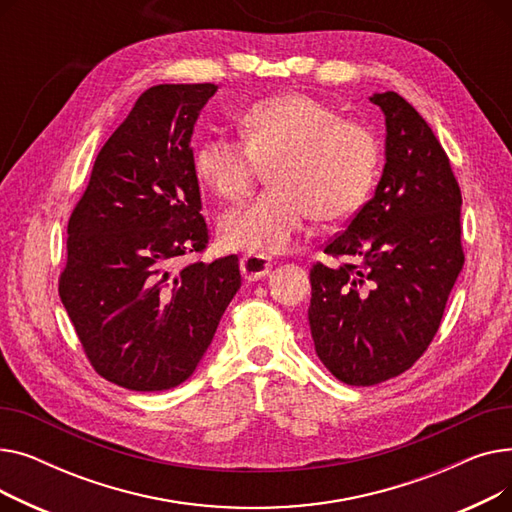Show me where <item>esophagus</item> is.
Segmentation results:
<instances>
[{"label": "esophagus", "instance_id": "esophagus-1", "mask_svg": "<svg viewBox=\"0 0 512 512\" xmlns=\"http://www.w3.org/2000/svg\"><path fill=\"white\" fill-rule=\"evenodd\" d=\"M272 265H274V261L267 255H242L240 257V274L249 282H257L270 274Z\"/></svg>", "mask_w": 512, "mask_h": 512}]
</instances>
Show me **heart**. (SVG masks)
I'll return each mask as SVG.
<instances>
[{
	"instance_id": "b5f03b06",
	"label": "heart",
	"mask_w": 512,
	"mask_h": 512,
	"mask_svg": "<svg viewBox=\"0 0 512 512\" xmlns=\"http://www.w3.org/2000/svg\"><path fill=\"white\" fill-rule=\"evenodd\" d=\"M240 137L242 143L211 134L195 151L199 180L224 201L245 195L259 170L270 166L272 188L220 222L222 245L232 251H286L311 215L321 224L353 215L378 174L373 132L303 93L253 103L240 116Z\"/></svg>"
}]
</instances>
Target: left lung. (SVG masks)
<instances>
[{"label": "left lung", "instance_id": "1", "mask_svg": "<svg viewBox=\"0 0 512 512\" xmlns=\"http://www.w3.org/2000/svg\"><path fill=\"white\" fill-rule=\"evenodd\" d=\"M369 101L386 118L384 172L324 249L353 263L309 274L315 353L348 386L396 378L425 353L465 263L461 188L436 134L394 91Z\"/></svg>", "mask_w": 512, "mask_h": 512}]
</instances>
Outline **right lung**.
I'll use <instances>...</instances> for the list:
<instances>
[{
	"label": "right lung",
	"instance_id": "1",
	"mask_svg": "<svg viewBox=\"0 0 512 512\" xmlns=\"http://www.w3.org/2000/svg\"><path fill=\"white\" fill-rule=\"evenodd\" d=\"M215 91L147 89L101 147L70 215L60 299L95 371L126 390L191 378L240 288L236 255L174 274L209 238L191 137Z\"/></svg>",
	"mask_w": 512,
	"mask_h": 512
}]
</instances>
